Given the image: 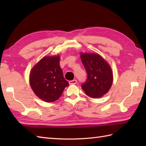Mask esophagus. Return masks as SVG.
Here are the masks:
<instances>
[{"mask_svg":"<svg viewBox=\"0 0 146 146\" xmlns=\"http://www.w3.org/2000/svg\"><path fill=\"white\" fill-rule=\"evenodd\" d=\"M77 83V81L76 80H70L69 82V83L70 85H75Z\"/></svg>","mask_w":146,"mask_h":146,"instance_id":"esophagus-1","label":"esophagus"}]
</instances>
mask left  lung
<instances>
[{
	"instance_id": "obj_1",
	"label": "left lung",
	"mask_w": 146,
	"mask_h": 146,
	"mask_svg": "<svg viewBox=\"0 0 146 146\" xmlns=\"http://www.w3.org/2000/svg\"><path fill=\"white\" fill-rule=\"evenodd\" d=\"M81 60L87 73V80L82 85L89 97L100 98L109 90L113 83V73L109 64L96 53H80Z\"/></svg>"
}]
</instances>
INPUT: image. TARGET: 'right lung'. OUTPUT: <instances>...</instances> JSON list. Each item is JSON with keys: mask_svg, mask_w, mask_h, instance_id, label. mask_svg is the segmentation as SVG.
Masks as SVG:
<instances>
[{"mask_svg": "<svg viewBox=\"0 0 146 146\" xmlns=\"http://www.w3.org/2000/svg\"><path fill=\"white\" fill-rule=\"evenodd\" d=\"M60 56H44L30 72L29 83L37 97L52 102L61 97L69 83L64 79L60 66Z\"/></svg>", "mask_w": 146, "mask_h": 146, "instance_id": "right-lung-1", "label": "right lung"}]
</instances>
